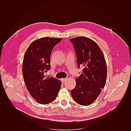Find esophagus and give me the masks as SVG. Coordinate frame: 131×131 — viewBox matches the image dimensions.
<instances>
[{"label": "esophagus", "mask_w": 131, "mask_h": 131, "mask_svg": "<svg viewBox=\"0 0 131 131\" xmlns=\"http://www.w3.org/2000/svg\"><path fill=\"white\" fill-rule=\"evenodd\" d=\"M61 80H62V82H65L66 80H68V78H62Z\"/></svg>", "instance_id": "1"}]
</instances>
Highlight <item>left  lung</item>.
Masks as SVG:
<instances>
[{"mask_svg": "<svg viewBox=\"0 0 131 131\" xmlns=\"http://www.w3.org/2000/svg\"><path fill=\"white\" fill-rule=\"evenodd\" d=\"M76 53L77 64L84 66L76 78V86L71 91L78 104L88 106L95 101L104 88L107 78V66L104 55L97 44L91 39L79 37L70 39Z\"/></svg>", "mask_w": 131, "mask_h": 131, "instance_id": "left-lung-1", "label": "left lung"}]
</instances>
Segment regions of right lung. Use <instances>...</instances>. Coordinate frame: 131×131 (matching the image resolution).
Returning a JSON list of instances; mask_svg holds the SVG:
<instances>
[{
    "instance_id": "1",
    "label": "right lung",
    "mask_w": 131,
    "mask_h": 131,
    "mask_svg": "<svg viewBox=\"0 0 131 131\" xmlns=\"http://www.w3.org/2000/svg\"><path fill=\"white\" fill-rule=\"evenodd\" d=\"M62 38L44 37L30 44L24 56L23 74L26 88L31 96L41 104L46 105L56 99L61 82L46 77L51 67V53L53 47Z\"/></svg>"
}]
</instances>
